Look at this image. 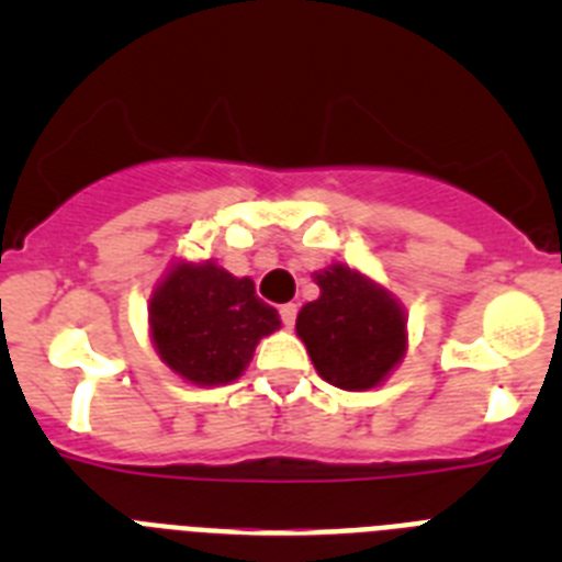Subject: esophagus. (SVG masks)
Instances as JSON below:
<instances>
[{"instance_id":"34e87169","label":"esophagus","mask_w":562,"mask_h":562,"mask_svg":"<svg viewBox=\"0 0 562 562\" xmlns=\"http://www.w3.org/2000/svg\"><path fill=\"white\" fill-rule=\"evenodd\" d=\"M278 312H281V321H284L286 329H290V326H295V317H297V306L295 304H284Z\"/></svg>"}]
</instances>
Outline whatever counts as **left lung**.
<instances>
[{"instance_id": "obj_1", "label": "left lung", "mask_w": 562, "mask_h": 562, "mask_svg": "<svg viewBox=\"0 0 562 562\" xmlns=\"http://www.w3.org/2000/svg\"><path fill=\"white\" fill-rule=\"evenodd\" d=\"M317 301L297 312L295 331L317 374L342 391L376 389L408 349L405 312L362 272L331 265L315 272Z\"/></svg>"}]
</instances>
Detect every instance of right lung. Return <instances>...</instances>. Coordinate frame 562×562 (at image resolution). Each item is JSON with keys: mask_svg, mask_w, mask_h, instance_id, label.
Returning <instances> with one entry per match:
<instances>
[{"mask_svg": "<svg viewBox=\"0 0 562 562\" xmlns=\"http://www.w3.org/2000/svg\"><path fill=\"white\" fill-rule=\"evenodd\" d=\"M148 326L154 349L173 374L193 385H227L281 317L256 295L250 278L231 276L213 261H180L148 301Z\"/></svg>", "mask_w": 562, "mask_h": 562, "instance_id": "1", "label": "right lung"}]
</instances>
